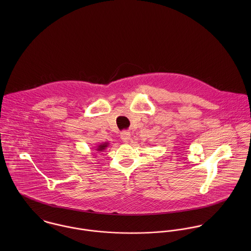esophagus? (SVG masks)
Here are the masks:
<instances>
[{
	"label": "esophagus",
	"mask_w": 251,
	"mask_h": 251,
	"mask_svg": "<svg viewBox=\"0 0 251 251\" xmlns=\"http://www.w3.org/2000/svg\"><path fill=\"white\" fill-rule=\"evenodd\" d=\"M121 139L123 140V142L127 143L129 141V139H130V133L127 132V131L121 132Z\"/></svg>",
	"instance_id": "obj_1"
}]
</instances>
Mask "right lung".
I'll list each match as a JSON object with an SVG mask.
<instances>
[{"label": "right lung", "mask_w": 251, "mask_h": 251, "mask_svg": "<svg viewBox=\"0 0 251 251\" xmlns=\"http://www.w3.org/2000/svg\"><path fill=\"white\" fill-rule=\"evenodd\" d=\"M108 146H109V143L108 142H104V143L97 146L96 149H93V150L96 151V152H100V151H103L107 148Z\"/></svg>", "instance_id": "right-lung-1"}]
</instances>
